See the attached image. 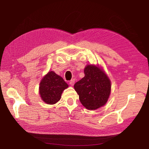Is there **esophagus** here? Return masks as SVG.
<instances>
[{
	"mask_svg": "<svg viewBox=\"0 0 149 149\" xmlns=\"http://www.w3.org/2000/svg\"><path fill=\"white\" fill-rule=\"evenodd\" d=\"M74 82H75V79H71L70 81V84L71 85V86H73L74 85Z\"/></svg>",
	"mask_w": 149,
	"mask_h": 149,
	"instance_id": "1",
	"label": "esophagus"
}]
</instances>
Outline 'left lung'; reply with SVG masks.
I'll return each instance as SVG.
<instances>
[{
	"mask_svg": "<svg viewBox=\"0 0 149 149\" xmlns=\"http://www.w3.org/2000/svg\"><path fill=\"white\" fill-rule=\"evenodd\" d=\"M84 74V78L74 84V89L79 95L81 103L87 109H99L109 99L110 81L103 71L94 65L87 66Z\"/></svg>",
	"mask_w": 149,
	"mask_h": 149,
	"instance_id": "obj_1",
	"label": "left lung"
}]
</instances>
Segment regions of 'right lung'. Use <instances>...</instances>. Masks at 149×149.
<instances>
[{
  "label": "right lung",
  "mask_w": 149,
  "mask_h": 149,
  "mask_svg": "<svg viewBox=\"0 0 149 149\" xmlns=\"http://www.w3.org/2000/svg\"><path fill=\"white\" fill-rule=\"evenodd\" d=\"M68 87L61 77L50 71L40 81L39 94L44 102L52 105L60 100L61 93Z\"/></svg>",
  "instance_id": "1"
}]
</instances>
